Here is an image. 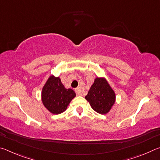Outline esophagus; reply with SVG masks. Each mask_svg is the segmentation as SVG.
Here are the masks:
<instances>
[{
  "instance_id": "obj_1",
  "label": "esophagus",
  "mask_w": 160,
  "mask_h": 160,
  "mask_svg": "<svg viewBox=\"0 0 160 160\" xmlns=\"http://www.w3.org/2000/svg\"><path fill=\"white\" fill-rule=\"evenodd\" d=\"M75 92L78 94V95H82V90L80 88H78L75 89Z\"/></svg>"
}]
</instances>
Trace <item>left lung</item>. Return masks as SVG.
<instances>
[{
	"label": "left lung",
	"mask_w": 160,
	"mask_h": 160,
	"mask_svg": "<svg viewBox=\"0 0 160 160\" xmlns=\"http://www.w3.org/2000/svg\"><path fill=\"white\" fill-rule=\"evenodd\" d=\"M92 109L100 114H106L116 102V94L104 78H96L85 96Z\"/></svg>",
	"instance_id": "1"
}]
</instances>
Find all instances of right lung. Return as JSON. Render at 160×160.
Wrapping results in <instances>:
<instances>
[{"label":"right lung","mask_w":160,"mask_h":160,"mask_svg":"<svg viewBox=\"0 0 160 160\" xmlns=\"http://www.w3.org/2000/svg\"><path fill=\"white\" fill-rule=\"evenodd\" d=\"M76 96L72 89H66L59 77L53 75L48 78L42 91V101L47 109L53 114H59L66 110L71 100Z\"/></svg>","instance_id":"right-lung-1"}]
</instances>
